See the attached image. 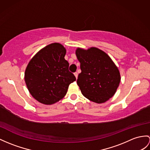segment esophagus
Masks as SVG:
<instances>
[{"instance_id": "esophagus-1", "label": "esophagus", "mask_w": 150, "mask_h": 150, "mask_svg": "<svg viewBox=\"0 0 150 150\" xmlns=\"http://www.w3.org/2000/svg\"><path fill=\"white\" fill-rule=\"evenodd\" d=\"M74 74L75 77L76 78V79H77V78H78V72H74Z\"/></svg>"}]
</instances>
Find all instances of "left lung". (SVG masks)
Returning <instances> with one entry per match:
<instances>
[{"label": "left lung", "instance_id": "left-lung-1", "mask_svg": "<svg viewBox=\"0 0 150 150\" xmlns=\"http://www.w3.org/2000/svg\"><path fill=\"white\" fill-rule=\"evenodd\" d=\"M76 54L81 70L77 84L82 94L98 104L108 100L114 96L121 79L118 67L106 53L97 47L78 48Z\"/></svg>", "mask_w": 150, "mask_h": 150}]
</instances>
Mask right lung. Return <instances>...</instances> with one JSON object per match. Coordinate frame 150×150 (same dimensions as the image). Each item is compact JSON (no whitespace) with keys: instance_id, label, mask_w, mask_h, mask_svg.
Instances as JSON below:
<instances>
[{"instance_id":"add662e5","label":"right lung","mask_w":150,"mask_h":150,"mask_svg":"<svg viewBox=\"0 0 150 150\" xmlns=\"http://www.w3.org/2000/svg\"><path fill=\"white\" fill-rule=\"evenodd\" d=\"M66 50L59 43L46 46L33 57L25 72L28 90L35 99L52 104L67 93L69 85L76 81L65 60Z\"/></svg>"}]
</instances>
